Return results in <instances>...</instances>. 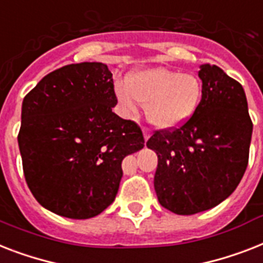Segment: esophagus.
Wrapping results in <instances>:
<instances>
[{"instance_id": "esophagus-1", "label": "esophagus", "mask_w": 263, "mask_h": 263, "mask_svg": "<svg viewBox=\"0 0 263 263\" xmlns=\"http://www.w3.org/2000/svg\"><path fill=\"white\" fill-rule=\"evenodd\" d=\"M143 136H144V140H148V138L151 136L150 129H147V128H143Z\"/></svg>"}]
</instances>
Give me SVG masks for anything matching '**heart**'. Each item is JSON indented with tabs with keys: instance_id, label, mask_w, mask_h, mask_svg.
I'll list each match as a JSON object with an SVG mask.
<instances>
[{
	"instance_id": "b5f03b06",
	"label": "heart",
	"mask_w": 263,
	"mask_h": 263,
	"mask_svg": "<svg viewBox=\"0 0 263 263\" xmlns=\"http://www.w3.org/2000/svg\"><path fill=\"white\" fill-rule=\"evenodd\" d=\"M116 93L128 110L135 112L139 102L144 105L150 124L172 129L193 115L201 97V85L192 74L155 67L132 74L128 83L117 85Z\"/></svg>"
}]
</instances>
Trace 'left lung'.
<instances>
[{"instance_id":"left-lung-1","label":"left lung","mask_w":263,"mask_h":263,"mask_svg":"<svg viewBox=\"0 0 263 263\" xmlns=\"http://www.w3.org/2000/svg\"><path fill=\"white\" fill-rule=\"evenodd\" d=\"M198 77L201 100L193 115L147 140L158 155V201L177 215L219 205L235 191L249 163L253 121L242 85L215 65H202Z\"/></svg>"}]
</instances>
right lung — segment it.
<instances>
[{
    "mask_svg": "<svg viewBox=\"0 0 263 263\" xmlns=\"http://www.w3.org/2000/svg\"><path fill=\"white\" fill-rule=\"evenodd\" d=\"M112 72L100 62L63 66L24 97L17 140L33 197L51 212L90 219L116 197L121 162L144 146L135 121L112 112Z\"/></svg>",
    "mask_w": 263,
    "mask_h": 263,
    "instance_id": "obj_1",
    "label": "right lung"
}]
</instances>
